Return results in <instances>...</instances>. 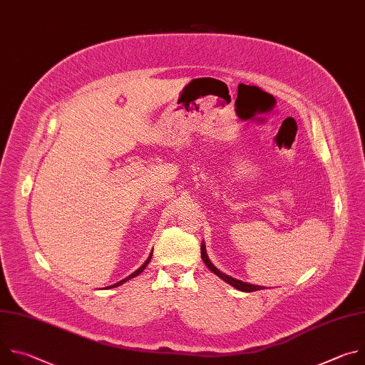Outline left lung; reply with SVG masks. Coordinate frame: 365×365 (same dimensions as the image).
<instances>
[{
    "instance_id": "obj_1",
    "label": "left lung",
    "mask_w": 365,
    "mask_h": 365,
    "mask_svg": "<svg viewBox=\"0 0 365 365\" xmlns=\"http://www.w3.org/2000/svg\"><path fill=\"white\" fill-rule=\"evenodd\" d=\"M200 257H202V259H203V263L207 266V269H210L212 273H215L218 277H221L222 280H225L228 284L234 286L235 289H238V290H241V292H255V290L264 289L263 286H254V284H250V283H244V282H241V280L232 279V277H230V276L221 273V272L210 262V258H207V255H206V250H205V245H203V244L200 245Z\"/></svg>"
}]
</instances>
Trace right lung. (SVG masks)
Here are the masks:
<instances>
[{
    "mask_svg": "<svg viewBox=\"0 0 365 365\" xmlns=\"http://www.w3.org/2000/svg\"><path fill=\"white\" fill-rule=\"evenodd\" d=\"M151 255H153V251H151V252H150V255H148V258H147V259H145V263H144V264H143V266H141V267H140V269H138V270H135V272H134V273H133V274H130V276H128V277H125V279H124V280H121V282H118V283H115V284H114V286H111V287H115V286H120V284H123V283H124V282H127V280H130V279H133V277H135V276H138V274H140V273H141V272H143V270H144V269H145V267H147V264H148V263H150V259H151Z\"/></svg>",
    "mask_w": 365,
    "mask_h": 365,
    "instance_id": "obj_1",
    "label": "right lung"
}]
</instances>
